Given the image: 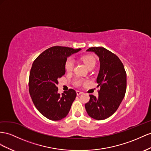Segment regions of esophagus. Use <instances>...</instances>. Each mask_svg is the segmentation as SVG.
Here are the masks:
<instances>
[{"label": "esophagus", "instance_id": "esophagus-1", "mask_svg": "<svg viewBox=\"0 0 151 151\" xmlns=\"http://www.w3.org/2000/svg\"><path fill=\"white\" fill-rule=\"evenodd\" d=\"M76 93H77V96H79V95H81V94H83V92H81V91H76Z\"/></svg>", "mask_w": 151, "mask_h": 151}]
</instances>
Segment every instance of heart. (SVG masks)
Segmentation results:
<instances>
[{
	"label": "heart",
	"instance_id": "heart-1",
	"mask_svg": "<svg viewBox=\"0 0 151 151\" xmlns=\"http://www.w3.org/2000/svg\"><path fill=\"white\" fill-rule=\"evenodd\" d=\"M81 60H82L85 65L88 68L90 67H94L95 65V59L91 56H84L82 57ZM74 62L73 59L70 58H68L66 61L65 64V67L66 70L67 72H71L73 70V68H74ZM81 83V81L79 79H76L74 81V83L76 86H79Z\"/></svg>",
	"mask_w": 151,
	"mask_h": 151
}]
</instances>
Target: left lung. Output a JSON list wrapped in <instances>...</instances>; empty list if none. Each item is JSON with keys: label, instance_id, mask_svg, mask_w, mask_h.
Returning a JSON list of instances; mask_svg holds the SVG:
<instances>
[{"label": "left lung", "instance_id": "8db88e82", "mask_svg": "<svg viewBox=\"0 0 151 151\" xmlns=\"http://www.w3.org/2000/svg\"><path fill=\"white\" fill-rule=\"evenodd\" d=\"M86 51L93 52L99 58L100 70L97 87H100L97 98L92 95L85 104L88 114L96 120L111 116L119 107L126 90V73L123 63L112 52L103 47H92Z\"/></svg>", "mask_w": 151, "mask_h": 151}]
</instances>
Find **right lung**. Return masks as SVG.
Wrapping results in <instances>:
<instances>
[{"label": "right lung", "instance_id": "right-lung-1", "mask_svg": "<svg viewBox=\"0 0 151 151\" xmlns=\"http://www.w3.org/2000/svg\"><path fill=\"white\" fill-rule=\"evenodd\" d=\"M81 49L53 46L42 52L34 62L29 77V92L32 101L40 114L52 121L65 117L76 97L72 89L60 95L56 85L65 73L68 56Z\"/></svg>", "mask_w": 151, "mask_h": 151}]
</instances>
